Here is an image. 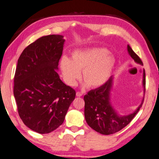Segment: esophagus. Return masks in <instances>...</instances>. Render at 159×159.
Wrapping results in <instances>:
<instances>
[{
  "label": "esophagus",
  "mask_w": 159,
  "mask_h": 159,
  "mask_svg": "<svg viewBox=\"0 0 159 159\" xmlns=\"http://www.w3.org/2000/svg\"><path fill=\"white\" fill-rule=\"evenodd\" d=\"M83 95V93L82 92H80V91H77L76 93V96L78 97H81Z\"/></svg>",
  "instance_id": "obj_1"
}]
</instances>
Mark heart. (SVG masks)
<instances>
[{"mask_svg":"<svg viewBox=\"0 0 159 159\" xmlns=\"http://www.w3.org/2000/svg\"><path fill=\"white\" fill-rule=\"evenodd\" d=\"M115 59L109 50L101 47H93L76 50L71 60L63 57L61 66L63 76L69 85L74 86L82 72L83 81L91 89L101 87L110 79L115 68Z\"/></svg>","mask_w":159,"mask_h":159,"instance_id":"heart-1","label":"heart"}]
</instances>
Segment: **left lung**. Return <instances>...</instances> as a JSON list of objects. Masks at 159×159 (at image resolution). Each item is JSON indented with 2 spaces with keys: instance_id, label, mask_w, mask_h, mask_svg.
<instances>
[{
  "instance_id": "obj_1",
  "label": "left lung",
  "mask_w": 159,
  "mask_h": 159,
  "mask_svg": "<svg viewBox=\"0 0 159 159\" xmlns=\"http://www.w3.org/2000/svg\"><path fill=\"white\" fill-rule=\"evenodd\" d=\"M128 52L136 63L143 65L140 58L133 52L129 44ZM113 78L110 77L102 87L89 91L84 97L85 102L84 116L87 123L91 129L102 135H110L121 130L134 118L143 105L144 98L140 106L134 112L129 115H118L110 103V93L112 89ZM143 84L145 92V71L143 72Z\"/></svg>"
}]
</instances>
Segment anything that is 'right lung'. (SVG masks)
Returning <instances> with one entry per match:
<instances>
[{
    "mask_svg": "<svg viewBox=\"0 0 159 159\" xmlns=\"http://www.w3.org/2000/svg\"><path fill=\"white\" fill-rule=\"evenodd\" d=\"M62 35L43 36L22 52L14 78L19 115L30 129L41 134L61 126L76 92L56 71L62 56Z\"/></svg>",
    "mask_w": 159,
    "mask_h": 159,
    "instance_id": "obj_1",
    "label": "right lung"
}]
</instances>
